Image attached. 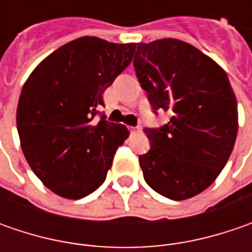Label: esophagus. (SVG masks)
Returning a JSON list of instances; mask_svg holds the SVG:
<instances>
[{
  "label": "esophagus",
  "instance_id": "obj_1",
  "mask_svg": "<svg viewBox=\"0 0 252 252\" xmlns=\"http://www.w3.org/2000/svg\"><path fill=\"white\" fill-rule=\"evenodd\" d=\"M129 130H130V133H137V131L140 130V126H130Z\"/></svg>",
  "mask_w": 252,
  "mask_h": 252
}]
</instances>
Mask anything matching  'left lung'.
Here are the masks:
<instances>
[{
	"mask_svg": "<svg viewBox=\"0 0 252 252\" xmlns=\"http://www.w3.org/2000/svg\"><path fill=\"white\" fill-rule=\"evenodd\" d=\"M133 65L154 113H171L164 126L144 127L151 141L139 156L144 181L165 198H192L218 178L236 143L237 101L227 74L177 39L137 43Z\"/></svg>",
	"mask_w": 252,
	"mask_h": 252,
	"instance_id": "left-lung-1",
	"label": "left lung"
}]
</instances>
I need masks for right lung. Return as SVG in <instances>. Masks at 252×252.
I'll use <instances>...</instances> for the list:
<instances>
[{"label": "right lung", "instance_id": "right-lung-1", "mask_svg": "<svg viewBox=\"0 0 252 252\" xmlns=\"http://www.w3.org/2000/svg\"><path fill=\"white\" fill-rule=\"evenodd\" d=\"M134 49L84 36L47 56L26 80L16 109L21 147L36 177L59 196L81 199L99 188L129 137L126 126L94 116Z\"/></svg>", "mask_w": 252, "mask_h": 252}]
</instances>
